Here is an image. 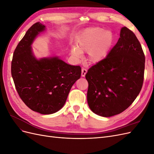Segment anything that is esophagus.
Segmentation results:
<instances>
[{
  "mask_svg": "<svg viewBox=\"0 0 154 154\" xmlns=\"http://www.w3.org/2000/svg\"><path fill=\"white\" fill-rule=\"evenodd\" d=\"M87 72V69H84V68H82V77H84V76H85V74H86Z\"/></svg>",
  "mask_w": 154,
  "mask_h": 154,
  "instance_id": "obj_1",
  "label": "esophagus"
}]
</instances>
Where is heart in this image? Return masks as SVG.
<instances>
[{"label": "heart", "mask_w": 154, "mask_h": 154, "mask_svg": "<svg viewBox=\"0 0 154 154\" xmlns=\"http://www.w3.org/2000/svg\"><path fill=\"white\" fill-rule=\"evenodd\" d=\"M114 42V35L110 30L101 27L85 29L78 37L76 46L71 49V54L77 59L82 53L87 52V60L91 63H97L108 54Z\"/></svg>", "instance_id": "heart-1"}]
</instances>
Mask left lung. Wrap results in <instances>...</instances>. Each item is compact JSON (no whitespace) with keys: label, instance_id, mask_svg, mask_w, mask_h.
Wrapping results in <instances>:
<instances>
[{"label":"left lung","instance_id":"obj_1","mask_svg":"<svg viewBox=\"0 0 154 154\" xmlns=\"http://www.w3.org/2000/svg\"><path fill=\"white\" fill-rule=\"evenodd\" d=\"M144 63L145 57L136 36L122 27L117 44L85 75L87 103L93 112L110 117L131 105L141 90Z\"/></svg>","mask_w":154,"mask_h":154}]
</instances>
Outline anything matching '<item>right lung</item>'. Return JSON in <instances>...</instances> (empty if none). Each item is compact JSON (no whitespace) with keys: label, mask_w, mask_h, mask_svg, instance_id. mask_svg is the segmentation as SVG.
<instances>
[{"label":"right lung","mask_w":154,"mask_h":154,"mask_svg":"<svg viewBox=\"0 0 154 154\" xmlns=\"http://www.w3.org/2000/svg\"><path fill=\"white\" fill-rule=\"evenodd\" d=\"M45 30L44 25L36 22L26 32L14 51L11 75L18 95L30 109L51 114L63 106L82 70L57 57H35L31 44Z\"/></svg>","instance_id":"add662e5"}]
</instances>
